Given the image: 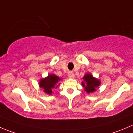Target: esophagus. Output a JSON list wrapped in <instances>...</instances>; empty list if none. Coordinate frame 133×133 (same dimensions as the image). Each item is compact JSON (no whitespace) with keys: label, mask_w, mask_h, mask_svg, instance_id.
<instances>
[{"label":"esophagus","mask_w":133,"mask_h":133,"mask_svg":"<svg viewBox=\"0 0 133 133\" xmlns=\"http://www.w3.org/2000/svg\"><path fill=\"white\" fill-rule=\"evenodd\" d=\"M68 76H69V78H72H72H74V74L73 73V72L70 71L68 73Z\"/></svg>","instance_id":"obj_1"}]
</instances>
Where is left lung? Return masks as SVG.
I'll return each instance as SVG.
<instances>
[{
  "label": "left lung",
  "mask_w": 133,
  "mask_h": 133,
  "mask_svg": "<svg viewBox=\"0 0 133 133\" xmlns=\"http://www.w3.org/2000/svg\"><path fill=\"white\" fill-rule=\"evenodd\" d=\"M83 79L85 82H82V84L84 87L85 90L88 93H92L96 90V88L98 87L101 83L100 81L96 78H93V76L90 74H87L83 77Z\"/></svg>",
  "instance_id": "1"
}]
</instances>
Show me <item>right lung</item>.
Wrapping results in <instances>:
<instances>
[{
  "label": "right lung",
  "instance_id": "obj_1",
  "mask_svg": "<svg viewBox=\"0 0 133 133\" xmlns=\"http://www.w3.org/2000/svg\"><path fill=\"white\" fill-rule=\"evenodd\" d=\"M61 79L54 74H50L45 78H43L40 82V87L44 89V92L48 94L52 93V89L55 87L57 83ZM57 86H56V88Z\"/></svg>",
  "mask_w": 133,
  "mask_h": 133
}]
</instances>
